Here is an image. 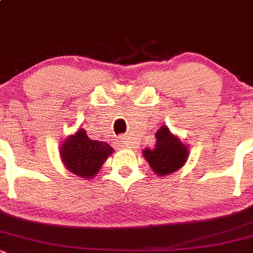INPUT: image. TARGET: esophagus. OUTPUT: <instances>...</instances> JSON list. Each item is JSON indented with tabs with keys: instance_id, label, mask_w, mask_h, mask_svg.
<instances>
[{
	"instance_id": "obj_1",
	"label": "esophagus",
	"mask_w": 253,
	"mask_h": 253,
	"mask_svg": "<svg viewBox=\"0 0 253 253\" xmlns=\"http://www.w3.org/2000/svg\"><path fill=\"white\" fill-rule=\"evenodd\" d=\"M118 142L122 147H129V136L128 135H120L119 139H118Z\"/></svg>"
}]
</instances>
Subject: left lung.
I'll return each instance as SVG.
<instances>
[{
    "instance_id": "obj_1",
    "label": "left lung",
    "mask_w": 253,
    "mask_h": 253,
    "mask_svg": "<svg viewBox=\"0 0 253 253\" xmlns=\"http://www.w3.org/2000/svg\"><path fill=\"white\" fill-rule=\"evenodd\" d=\"M157 144L153 149L143 152L149 166L158 175H167L180 168L187 161L188 150L177 136L172 135L167 126H162L157 134Z\"/></svg>"
}]
</instances>
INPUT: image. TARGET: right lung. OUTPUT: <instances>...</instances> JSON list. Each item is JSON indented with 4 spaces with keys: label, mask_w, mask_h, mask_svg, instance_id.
Here are the masks:
<instances>
[{
    "label": "right lung",
    "mask_w": 253,
    "mask_h": 253,
    "mask_svg": "<svg viewBox=\"0 0 253 253\" xmlns=\"http://www.w3.org/2000/svg\"><path fill=\"white\" fill-rule=\"evenodd\" d=\"M113 150L105 142L89 139L84 129H80L61 145V158L66 168L74 174L91 178L99 172Z\"/></svg>",
    "instance_id": "1"
}]
</instances>
